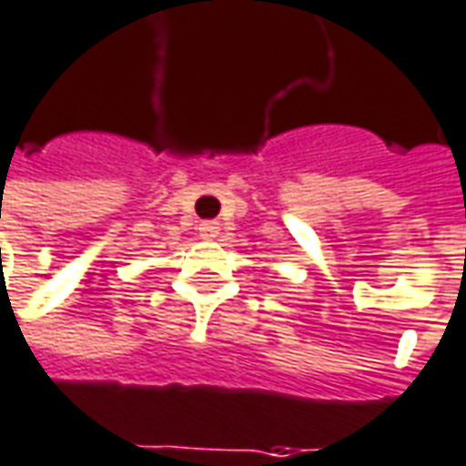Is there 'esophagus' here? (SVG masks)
<instances>
[{
	"label": "esophagus",
	"mask_w": 466,
	"mask_h": 466,
	"mask_svg": "<svg viewBox=\"0 0 466 466\" xmlns=\"http://www.w3.org/2000/svg\"><path fill=\"white\" fill-rule=\"evenodd\" d=\"M219 232L221 227L217 221H201V224H198V237H201V239H217Z\"/></svg>",
	"instance_id": "esophagus-1"
}]
</instances>
